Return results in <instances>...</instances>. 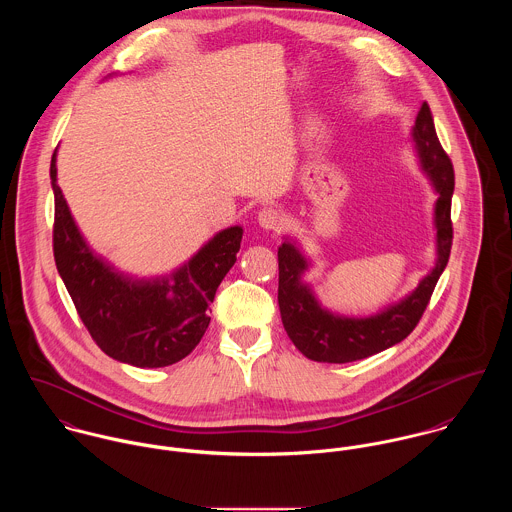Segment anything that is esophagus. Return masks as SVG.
<instances>
[{
    "label": "esophagus",
    "instance_id": "esophagus-1",
    "mask_svg": "<svg viewBox=\"0 0 512 512\" xmlns=\"http://www.w3.org/2000/svg\"><path fill=\"white\" fill-rule=\"evenodd\" d=\"M258 222H260V226L262 228H266V230H278V228H282V215L276 211V209H272V207H268V209H262L260 213H258Z\"/></svg>",
    "mask_w": 512,
    "mask_h": 512
}]
</instances>
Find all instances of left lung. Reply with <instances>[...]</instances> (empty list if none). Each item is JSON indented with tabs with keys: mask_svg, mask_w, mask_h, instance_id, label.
<instances>
[{
	"mask_svg": "<svg viewBox=\"0 0 512 512\" xmlns=\"http://www.w3.org/2000/svg\"><path fill=\"white\" fill-rule=\"evenodd\" d=\"M412 140L420 169L430 179L438 201L434 205L436 264L420 280L416 290L374 315L347 317L321 305L311 286L303 280L311 262L303 256L292 238H284L278 248L280 284L278 303L282 323L293 345L317 363H353L372 357L404 341L418 325L422 313L447 266L451 252V195L455 187L453 165L439 144L430 106L424 102L412 128Z\"/></svg>",
	"mask_w": 512,
	"mask_h": 512,
	"instance_id": "obj_1",
	"label": "left lung"
}]
</instances>
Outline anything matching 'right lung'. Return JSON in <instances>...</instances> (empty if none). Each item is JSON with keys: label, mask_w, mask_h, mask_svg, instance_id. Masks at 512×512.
Returning <instances> with one entry per match:
<instances>
[{"label": "right lung", "mask_w": 512, "mask_h": 512, "mask_svg": "<svg viewBox=\"0 0 512 512\" xmlns=\"http://www.w3.org/2000/svg\"><path fill=\"white\" fill-rule=\"evenodd\" d=\"M51 185L57 270L96 345L114 361L140 368L185 359L211 323L207 309L236 262L242 226L220 230L167 276L136 278L116 270L84 240L57 183V149L51 159Z\"/></svg>", "instance_id": "1"}]
</instances>
